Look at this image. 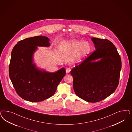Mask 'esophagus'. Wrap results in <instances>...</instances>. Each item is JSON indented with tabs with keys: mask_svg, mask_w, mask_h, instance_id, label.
Returning <instances> with one entry per match:
<instances>
[{
	"mask_svg": "<svg viewBox=\"0 0 132 132\" xmlns=\"http://www.w3.org/2000/svg\"><path fill=\"white\" fill-rule=\"evenodd\" d=\"M71 68H67L66 69V72L67 73H69L71 71Z\"/></svg>",
	"mask_w": 132,
	"mask_h": 132,
	"instance_id": "obj_1",
	"label": "esophagus"
}]
</instances>
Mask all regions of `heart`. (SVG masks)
<instances>
[{"mask_svg": "<svg viewBox=\"0 0 132 132\" xmlns=\"http://www.w3.org/2000/svg\"><path fill=\"white\" fill-rule=\"evenodd\" d=\"M64 46L68 47L70 50L76 52V56L78 59L84 58L91 51V46L89 43L86 41L82 42L78 40L64 43Z\"/></svg>", "mask_w": 132, "mask_h": 132, "instance_id": "1", "label": "heart"}]
</instances>
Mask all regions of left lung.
Returning <instances> with one entry per match:
<instances>
[{"label": "left lung", "instance_id": "8db88e82", "mask_svg": "<svg viewBox=\"0 0 132 132\" xmlns=\"http://www.w3.org/2000/svg\"><path fill=\"white\" fill-rule=\"evenodd\" d=\"M96 50L71 71L73 90L79 97L95 103L112 94L119 83L121 60L113 43L92 37ZM100 60L95 62L96 60Z\"/></svg>", "mask_w": 132, "mask_h": 132}]
</instances>
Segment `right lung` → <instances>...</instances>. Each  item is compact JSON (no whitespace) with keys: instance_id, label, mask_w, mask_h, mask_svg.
<instances>
[{"instance_id":"add662e5","label":"right lung","mask_w":132,"mask_h":132,"mask_svg":"<svg viewBox=\"0 0 132 132\" xmlns=\"http://www.w3.org/2000/svg\"><path fill=\"white\" fill-rule=\"evenodd\" d=\"M50 45L47 37L34 36L19 41L12 51L10 78L16 93L24 100L40 102L49 98L66 74L64 68L48 73L38 70L32 63V56L37 46Z\"/></svg>"}]
</instances>
